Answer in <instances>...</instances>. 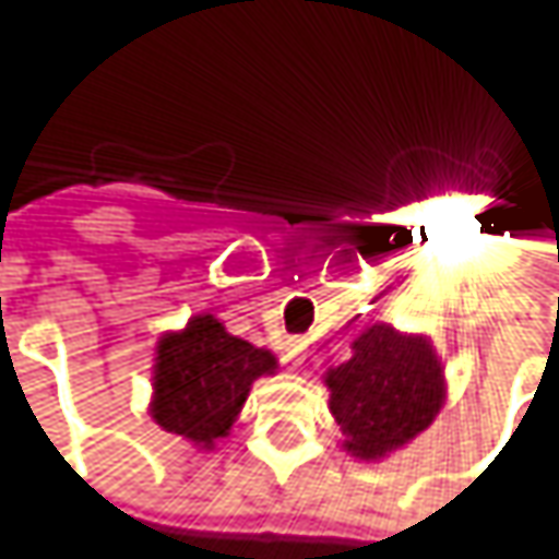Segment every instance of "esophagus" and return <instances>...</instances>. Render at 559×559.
<instances>
[{
	"label": "esophagus",
	"mask_w": 559,
	"mask_h": 559,
	"mask_svg": "<svg viewBox=\"0 0 559 559\" xmlns=\"http://www.w3.org/2000/svg\"><path fill=\"white\" fill-rule=\"evenodd\" d=\"M304 353H307V340H304V336H287V343H284V356H287V362L300 366V362H304Z\"/></svg>",
	"instance_id": "1"
}]
</instances>
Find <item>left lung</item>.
<instances>
[{"label": "left lung", "mask_w": 559, "mask_h": 559, "mask_svg": "<svg viewBox=\"0 0 559 559\" xmlns=\"http://www.w3.org/2000/svg\"><path fill=\"white\" fill-rule=\"evenodd\" d=\"M330 414L340 447L359 463L385 456L417 440L447 401L443 362L427 333H404L372 323L353 340V356L326 369Z\"/></svg>", "instance_id": "obj_1"}]
</instances>
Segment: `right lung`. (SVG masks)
Returning <instances> with one entry per match:
<instances>
[{"label":"right lung","instance_id":"obj_1","mask_svg":"<svg viewBox=\"0 0 559 559\" xmlns=\"http://www.w3.org/2000/svg\"><path fill=\"white\" fill-rule=\"evenodd\" d=\"M278 372L265 346L233 336L213 313L190 317L180 330H165L152 366V420L197 450H216L242 414L252 385Z\"/></svg>","mask_w":559,"mask_h":559}]
</instances>
